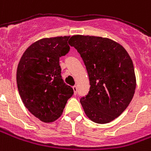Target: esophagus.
Masks as SVG:
<instances>
[{"label":"esophagus","mask_w":151,"mask_h":151,"mask_svg":"<svg viewBox=\"0 0 151 151\" xmlns=\"http://www.w3.org/2000/svg\"><path fill=\"white\" fill-rule=\"evenodd\" d=\"M73 90L74 95H76V94H77V91H78V87H77V86H73Z\"/></svg>","instance_id":"esophagus-1"}]
</instances>
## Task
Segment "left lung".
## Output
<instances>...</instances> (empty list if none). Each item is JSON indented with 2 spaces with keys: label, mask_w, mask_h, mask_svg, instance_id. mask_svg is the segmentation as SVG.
Wrapping results in <instances>:
<instances>
[{
  "label": "left lung",
  "mask_w": 151,
  "mask_h": 151,
  "mask_svg": "<svg viewBox=\"0 0 151 151\" xmlns=\"http://www.w3.org/2000/svg\"><path fill=\"white\" fill-rule=\"evenodd\" d=\"M83 58L90 91L80 100L86 115L96 123H108L130 104L136 90L134 66L127 50L111 39L74 35L69 40Z\"/></svg>",
  "instance_id": "left-lung-1"
}]
</instances>
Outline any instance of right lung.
Segmentation results:
<instances>
[{
  "label": "right lung",
  "mask_w": 151,
  "mask_h": 151,
  "mask_svg": "<svg viewBox=\"0 0 151 151\" xmlns=\"http://www.w3.org/2000/svg\"><path fill=\"white\" fill-rule=\"evenodd\" d=\"M68 36L42 38L24 51L18 65L16 81L24 106L44 123H52L63 113L73 94L61 77L60 57L69 51Z\"/></svg>",
  "instance_id": "1"
}]
</instances>
